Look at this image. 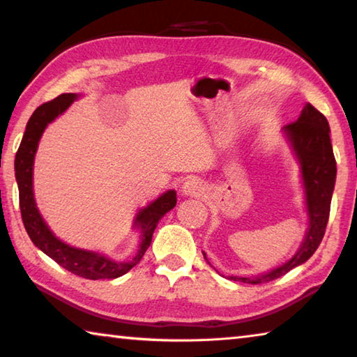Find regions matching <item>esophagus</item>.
<instances>
[{"mask_svg":"<svg viewBox=\"0 0 357 357\" xmlns=\"http://www.w3.org/2000/svg\"><path fill=\"white\" fill-rule=\"evenodd\" d=\"M183 193L189 197H202L204 193V184L202 179L190 178L183 184Z\"/></svg>","mask_w":357,"mask_h":357,"instance_id":"34e87169","label":"esophagus"}]
</instances>
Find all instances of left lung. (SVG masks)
<instances>
[{
    "instance_id": "obj_1",
    "label": "left lung",
    "mask_w": 357,
    "mask_h": 357,
    "mask_svg": "<svg viewBox=\"0 0 357 357\" xmlns=\"http://www.w3.org/2000/svg\"><path fill=\"white\" fill-rule=\"evenodd\" d=\"M283 130H285L288 142L291 143L294 154L301 164L307 211H309V229H307L305 239L301 249L285 264L273 269L268 274L257 277L231 275L229 277L231 280L258 285V283L279 279V277L285 275L288 271H291L296 266L305 263L315 253L324 236L326 225H328L329 219L332 192H334L337 176L335 157L334 153H332L328 119L312 104H305L304 110L301 112V116L294 123L287 124ZM203 257L206 258L204 253Z\"/></svg>"
}]
</instances>
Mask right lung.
I'll use <instances>...</instances> for the list:
<instances>
[{
  "label": "right lung",
  "mask_w": 357,
  "mask_h": 357,
  "mask_svg": "<svg viewBox=\"0 0 357 357\" xmlns=\"http://www.w3.org/2000/svg\"><path fill=\"white\" fill-rule=\"evenodd\" d=\"M77 98L78 96L72 93L58 96L56 99L45 102V104L36 108L28 121L25 135H23L20 148L15 154V179L19 184L22 220L34 245L45 255L55 259L64 269H68L69 273L89 280L116 279V277L129 273L143 258L144 252L148 250L151 244V239H153L157 223L168 211L176 206V192H165L164 195H160L155 202L137 214L134 225L140 229L142 243L137 255L130 261H114V259L100 255V253L75 249V247H70L59 241L47 227V223L39 214L38 206H36L33 193V165L36 151H38V144L45 128L58 114L68 110Z\"/></svg>",
  "instance_id": "1"
}]
</instances>
